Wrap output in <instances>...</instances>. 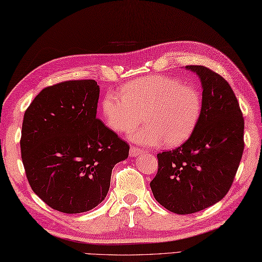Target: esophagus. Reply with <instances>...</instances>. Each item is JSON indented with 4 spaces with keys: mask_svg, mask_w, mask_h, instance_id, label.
<instances>
[{
    "mask_svg": "<svg viewBox=\"0 0 262 262\" xmlns=\"http://www.w3.org/2000/svg\"><path fill=\"white\" fill-rule=\"evenodd\" d=\"M142 153H143V149L142 148H138V147H136L134 145H132L130 148H129V155H130L132 158L138 157V155H141Z\"/></svg>",
    "mask_w": 262,
    "mask_h": 262,
    "instance_id": "obj_1",
    "label": "esophagus"
}]
</instances>
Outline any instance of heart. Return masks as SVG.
I'll use <instances>...</instances> for the list:
<instances>
[{
  "label": "heart",
  "mask_w": 262,
  "mask_h": 262,
  "mask_svg": "<svg viewBox=\"0 0 262 262\" xmlns=\"http://www.w3.org/2000/svg\"><path fill=\"white\" fill-rule=\"evenodd\" d=\"M121 94L108 92L101 108L107 125L116 133H130V140L144 145L174 147L193 134L203 111L202 93L196 86L170 76L142 77L121 88Z\"/></svg>",
  "instance_id": "b5f03b06"
}]
</instances>
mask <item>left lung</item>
I'll use <instances>...</instances> for the list:
<instances>
[{
  "mask_svg": "<svg viewBox=\"0 0 262 262\" xmlns=\"http://www.w3.org/2000/svg\"><path fill=\"white\" fill-rule=\"evenodd\" d=\"M203 85V111L193 134L181 146L159 153L149 182L154 198L172 213H197L229 192L244 149V118L223 76L188 65Z\"/></svg>",
  "mask_w": 262,
  "mask_h": 262,
  "instance_id": "8db88e82",
  "label": "left lung"
}]
</instances>
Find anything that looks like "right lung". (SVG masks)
I'll return each mask as SVG.
<instances>
[{"label":"right lung","mask_w":262,"mask_h":262,"mask_svg":"<svg viewBox=\"0 0 262 262\" xmlns=\"http://www.w3.org/2000/svg\"><path fill=\"white\" fill-rule=\"evenodd\" d=\"M99 85L72 80L42 89L27 108L21 158L28 182L49 207L91 210L105 198L111 171L129 145L97 118Z\"/></svg>","instance_id":"add662e5"}]
</instances>
